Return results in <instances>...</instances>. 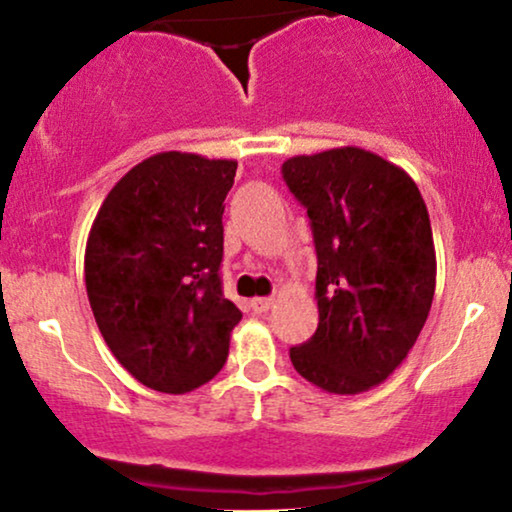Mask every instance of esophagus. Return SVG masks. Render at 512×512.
<instances>
[{
    "instance_id": "obj_1",
    "label": "esophagus",
    "mask_w": 512,
    "mask_h": 512,
    "mask_svg": "<svg viewBox=\"0 0 512 512\" xmlns=\"http://www.w3.org/2000/svg\"><path fill=\"white\" fill-rule=\"evenodd\" d=\"M272 305H274V298H252L250 301V308L255 310V313H267Z\"/></svg>"
}]
</instances>
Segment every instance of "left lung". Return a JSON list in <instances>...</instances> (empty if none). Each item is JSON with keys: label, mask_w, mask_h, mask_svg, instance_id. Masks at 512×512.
Listing matches in <instances>:
<instances>
[{"label": "left lung", "mask_w": 512, "mask_h": 512, "mask_svg": "<svg viewBox=\"0 0 512 512\" xmlns=\"http://www.w3.org/2000/svg\"><path fill=\"white\" fill-rule=\"evenodd\" d=\"M308 209L320 322L291 363L332 395H361L402 366L436 291V248L416 182L358 146L293 156L281 166Z\"/></svg>", "instance_id": "left-lung-1"}]
</instances>
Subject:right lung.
Instances as JSON below:
<instances>
[{
	"mask_svg": "<svg viewBox=\"0 0 512 512\" xmlns=\"http://www.w3.org/2000/svg\"><path fill=\"white\" fill-rule=\"evenodd\" d=\"M238 161L163 151L103 199L86 240L93 317L139 383L185 395L223 368L243 313L221 291L223 199Z\"/></svg>",
	"mask_w": 512,
	"mask_h": 512,
	"instance_id": "add662e5",
	"label": "right lung"
}]
</instances>
